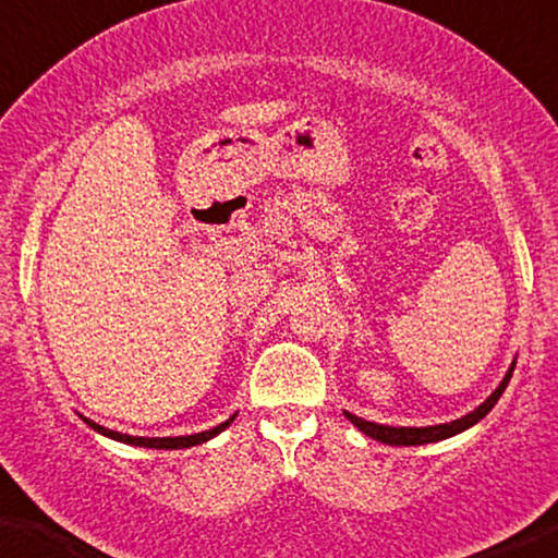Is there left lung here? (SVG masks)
I'll return each mask as SVG.
<instances>
[{
  "label": "left lung",
  "mask_w": 558,
  "mask_h": 558,
  "mask_svg": "<svg viewBox=\"0 0 558 558\" xmlns=\"http://www.w3.org/2000/svg\"><path fill=\"white\" fill-rule=\"evenodd\" d=\"M513 368H517V361L511 363L509 373H506L501 384H498V388L494 390L492 396L486 398L484 403L478 405L476 411H471L469 415H463V418H456L451 423H438V426H423V428H396V426H380V423H371V421H363L359 418V415L348 413L345 411V418L353 423L355 428L363 430L365 436L376 438L380 440V444H388V446H423V444H436V440H444V438H451L456 434H461V430L476 426V423L484 418V415L494 409V405L498 403V398H501V393L506 390V386H509V380L513 376Z\"/></svg>",
  "instance_id": "8db88e82"
}]
</instances>
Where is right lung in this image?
Here are the masks:
<instances>
[{
    "mask_svg": "<svg viewBox=\"0 0 558 558\" xmlns=\"http://www.w3.org/2000/svg\"><path fill=\"white\" fill-rule=\"evenodd\" d=\"M87 423L89 428H95L97 434L102 436H110L114 440H122V444H130V446H145V448H165V451H170V448H190V446H197V444H205V440H210L213 436H218L220 430H226L232 421H235V415H230L226 423H220V426H215L210 430H203V434H193V436H174V438H145V436H128V434H120V430H110L105 426H99V423L89 421V418H82Z\"/></svg>",
    "mask_w": 558,
    "mask_h": 558,
    "instance_id": "right-lung-1",
    "label": "right lung"
}]
</instances>
